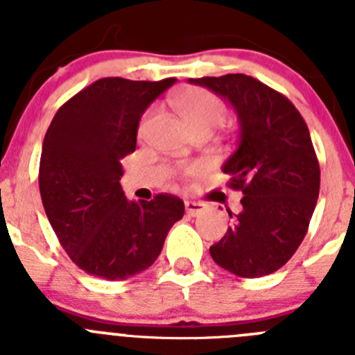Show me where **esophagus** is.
I'll list each match as a JSON object with an SVG mask.
<instances>
[{"label":"esophagus","instance_id":"34e87169","mask_svg":"<svg viewBox=\"0 0 355 355\" xmlns=\"http://www.w3.org/2000/svg\"><path fill=\"white\" fill-rule=\"evenodd\" d=\"M184 208H187V213L188 215H199V213H202L206 209V205L205 202H199V200H187L184 202Z\"/></svg>","mask_w":355,"mask_h":355}]
</instances>
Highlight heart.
<instances>
[{
  "label": "heart",
  "mask_w": 355,
  "mask_h": 355,
  "mask_svg": "<svg viewBox=\"0 0 355 355\" xmlns=\"http://www.w3.org/2000/svg\"><path fill=\"white\" fill-rule=\"evenodd\" d=\"M172 106L183 117L187 126L196 133L199 130H215L224 122L225 105L209 90L205 89H187L175 94L171 99ZM153 122V114L144 115L140 122V135L149 130Z\"/></svg>",
  "instance_id": "b5f03b06"
}]
</instances>
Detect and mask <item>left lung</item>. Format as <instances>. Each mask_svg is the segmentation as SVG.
<instances>
[{"label": "left lung", "instance_id": "left-lung-1", "mask_svg": "<svg viewBox=\"0 0 355 355\" xmlns=\"http://www.w3.org/2000/svg\"><path fill=\"white\" fill-rule=\"evenodd\" d=\"M233 105L240 139L224 174L241 190L233 225L209 247L213 261L238 277L274 274L307 233L320 192V165L306 121L293 103L247 74L190 80Z\"/></svg>", "mask_w": 355, "mask_h": 355}]
</instances>
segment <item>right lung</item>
I'll use <instances>...</instances> for the list:
<instances>
[{
	"instance_id": "add662e5",
	"label": "right lung",
	"mask_w": 355,
	"mask_h": 355,
	"mask_svg": "<svg viewBox=\"0 0 355 355\" xmlns=\"http://www.w3.org/2000/svg\"><path fill=\"white\" fill-rule=\"evenodd\" d=\"M175 78H103L58 108L44 137L39 188L46 215L69 258L89 275L122 281L149 268L175 222L180 197L128 200L121 159L137 147L142 114Z\"/></svg>"
}]
</instances>
